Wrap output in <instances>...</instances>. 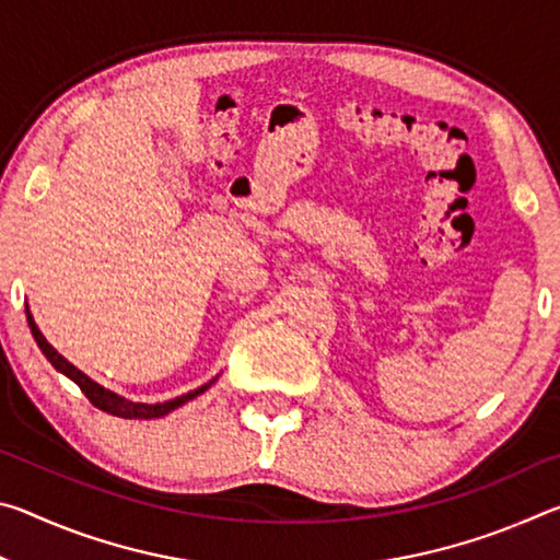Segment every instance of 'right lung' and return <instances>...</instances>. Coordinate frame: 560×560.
<instances>
[{"mask_svg": "<svg viewBox=\"0 0 560 560\" xmlns=\"http://www.w3.org/2000/svg\"><path fill=\"white\" fill-rule=\"evenodd\" d=\"M26 320H30V328H32V336H34V340H36V346L42 348V353H44L46 360H49V363L56 368V371H59L61 375H66V377H69V381H73L75 385H79L81 390H83V395H86L89 400L98 407V410L108 412V415H116V417H126V420H153V417H165L167 412L177 410V407H183L185 402L195 400L197 395H202L205 390H210L212 383L217 381V377H220V375H217V377H212L210 383H205V385L197 387V390H189V393H185V395L173 397V400L153 402V405H150V402H132V400H128V397H122V395H118V393L108 390V387H103L101 383L93 381V377H89L86 373L79 371V368H75L73 363H69V360H66V358L59 353V350H56V348L49 343V340L44 338L39 326H36V320H34V316H32L30 306H26Z\"/></svg>", "mask_w": 560, "mask_h": 560, "instance_id": "1", "label": "right lung"}]
</instances>
